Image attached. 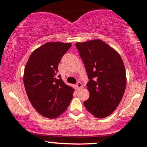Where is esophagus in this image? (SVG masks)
I'll list each match as a JSON object with an SVG mask.
<instances>
[{
    "instance_id": "obj_1",
    "label": "esophagus",
    "mask_w": 147,
    "mask_h": 147,
    "mask_svg": "<svg viewBox=\"0 0 147 147\" xmlns=\"http://www.w3.org/2000/svg\"><path fill=\"white\" fill-rule=\"evenodd\" d=\"M77 87L78 89H81L82 87H83V85H82V84L80 82H78L77 83Z\"/></svg>"
}]
</instances>
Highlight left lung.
<instances>
[{
  "label": "left lung",
  "mask_w": 147,
  "mask_h": 147,
  "mask_svg": "<svg viewBox=\"0 0 147 147\" xmlns=\"http://www.w3.org/2000/svg\"><path fill=\"white\" fill-rule=\"evenodd\" d=\"M89 82L90 92L84 102L86 109L97 118L110 115L119 105L126 88L123 61L114 49L101 40L76 43Z\"/></svg>",
  "instance_id": "1"
}]
</instances>
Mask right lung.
Instances as JSON below:
<instances>
[{
	"label": "right lung",
	"instance_id": "add662e5",
	"mask_svg": "<svg viewBox=\"0 0 147 147\" xmlns=\"http://www.w3.org/2000/svg\"><path fill=\"white\" fill-rule=\"evenodd\" d=\"M71 43L48 42L35 50L25 65L23 82L27 95L37 112L55 118L65 112L74 89L57 77L58 65Z\"/></svg>",
	"mask_w": 147,
	"mask_h": 147
}]
</instances>
